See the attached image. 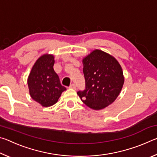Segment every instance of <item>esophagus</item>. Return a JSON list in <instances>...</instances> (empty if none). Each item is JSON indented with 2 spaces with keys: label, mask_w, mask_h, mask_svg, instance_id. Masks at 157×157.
Masks as SVG:
<instances>
[{
  "label": "esophagus",
  "mask_w": 157,
  "mask_h": 157,
  "mask_svg": "<svg viewBox=\"0 0 157 157\" xmlns=\"http://www.w3.org/2000/svg\"><path fill=\"white\" fill-rule=\"evenodd\" d=\"M70 88L73 89H76V85L75 84H72L70 86Z\"/></svg>",
  "instance_id": "1"
}]
</instances>
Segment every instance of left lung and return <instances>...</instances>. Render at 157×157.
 <instances>
[{"mask_svg":"<svg viewBox=\"0 0 157 157\" xmlns=\"http://www.w3.org/2000/svg\"><path fill=\"white\" fill-rule=\"evenodd\" d=\"M86 89L78 95L87 107L100 110L112 104L124 82L123 69L115 57L95 49L82 59Z\"/></svg>","mask_w":157,"mask_h":157,"instance_id":"obj_1","label":"left lung"}]
</instances>
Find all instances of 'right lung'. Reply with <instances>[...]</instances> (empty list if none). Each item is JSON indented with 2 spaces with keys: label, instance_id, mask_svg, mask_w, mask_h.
Instances as JSON below:
<instances>
[{
  "label": "right lung",
  "instance_id": "right-lung-1",
  "mask_svg": "<svg viewBox=\"0 0 157 157\" xmlns=\"http://www.w3.org/2000/svg\"><path fill=\"white\" fill-rule=\"evenodd\" d=\"M55 57L44 54L38 58L28 78L30 95L42 107H50L56 103L62 93L66 90L60 83L59 76L55 72L53 66Z\"/></svg>",
  "mask_w": 157,
  "mask_h": 157
}]
</instances>
